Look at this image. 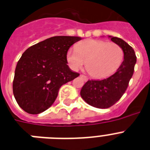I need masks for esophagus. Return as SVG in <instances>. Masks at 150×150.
Here are the masks:
<instances>
[{"instance_id":"1","label":"esophagus","mask_w":150,"mask_h":150,"mask_svg":"<svg viewBox=\"0 0 150 150\" xmlns=\"http://www.w3.org/2000/svg\"><path fill=\"white\" fill-rule=\"evenodd\" d=\"M80 77H81V78H83V80H85V81H86V80H88V79H87V77H86V76H84V75H83V74H80Z\"/></svg>"}]
</instances>
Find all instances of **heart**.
Wrapping results in <instances>:
<instances>
[{
	"instance_id": "b5f03b06",
	"label": "heart",
	"mask_w": 150,
	"mask_h": 150,
	"mask_svg": "<svg viewBox=\"0 0 150 150\" xmlns=\"http://www.w3.org/2000/svg\"><path fill=\"white\" fill-rule=\"evenodd\" d=\"M124 58L122 48L114 42L96 39L82 41L75 50H69L67 61L75 70L82 68L86 63V70L91 76L102 79L119 68Z\"/></svg>"
}]
</instances>
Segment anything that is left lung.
Returning <instances> with one entry per match:
<instances>
[{
  "mask_svg": "<svg viewBox=\"0 0 150 150\" xmlns=\"http://www.w3.org/2000/svg\"><path fill=\"white\" fill-rule=\"evenodd\" d=\"M118 45L124 52V61L117 71L103 80H88L82 87L80 96L89 105L98 108H108L121 98L128 86L136 64L134 50L126 42L117 37L108 36Z\"/></svg>",
  "mask_w": 150,
  "mask_h": 150,
  "instance_id": "left-lung-1",
  "label": "left lung"
}]
</instances>
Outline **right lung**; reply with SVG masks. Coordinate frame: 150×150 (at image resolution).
Masks as SVG:
<instances>
[{
  "instance_id": "add662e5",
  "label": "right lung",
  "mask_w": 150,
  "mask_h": 150,
  "mask_svg": "<svg viewBox=\"0 0 150 150\" xmlns=\"http://www.w3.org/2000/svg\"><path fill=\"white\" fill-rule=\"evenodd\" d=\"M78 36H54L29 47L17 62L13 82L16 102L25 112L37 115L50 108L61 86L80 74L68 67L67 53Z\"/></svg>"
}]
</instances>
